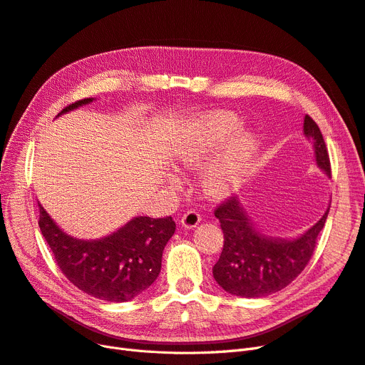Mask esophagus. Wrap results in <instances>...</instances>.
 Masks as SVG:
<instances>
[{
	"label": "esophagus",
	"instance_id": "34e87169",
	"mask_svg": "<svg viewBox=\"0 0 365 365\" xmlns=\"http://www.w3.org/2000/svg\"><path fill=\"white\" fill-rule=\"evenodd\" d=\"M180 222L185 228H194L200 222V215L195 210H187L186 213H183Z\"/></svg>",
	"mask_w": 365,
	"mask_h": 365
}]
</instances>
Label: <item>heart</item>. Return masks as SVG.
I'll list each match as a JSON object with an SVG mask.
<instances>
[{
  "label": "heart",
  "mask_w": 365,
  "mask_h": 365,
  "mask_svg": "<svg viewBox=\"0 0 365 365\" xmlns=\"http://www.w3.org/2000/svg\"><path fill=\"white\" fill-rule=\"evenodd\" d=\"M240 121L232 114H210L186 128L175 147V160L183 168H198L220 145L239 130ZM257 138L251 132L240 133L232 147L206 167L201 186L209 198L230 195L248 173L257 153Z\"/></svg>",
  "instance_id": "heart-1"
}]
</instances>
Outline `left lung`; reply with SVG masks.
Masks as SVG:
<instances>
[{"label":"left lung","mask_w":365,"mask_h":365,"mask_svg":"<svg viewBox=\"0 0 365 365\" xmlns=\"http://www.w3.org/2000/svg\"><path fill=\"white\" fill-rule=\"evenodd\" d=\"M304 135L313 141L316 165L331 178V164L316 121L304 117ZM329 209L305 233L293 239L275 237L259 230L240 198L225 200L215 210L221 222L224 247L213 266V278L227 292L240 298H262L289 286L308 264Z\"/></svg>","instance_id":"8db88e82"}]
</instances>
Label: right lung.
Here are the masks:
<instances>
[{
	"mask_svg": "<svg viewBox=\"0 0 365 365\" xmlns=\"http://www.w3.org/2000/svg\"><path fill=\"white\" fill-rule=\"evenodd\" d=\"M78 101L58 114L93 102ZM38 227L61 272L98 299L126 302L150 287L160 272L162 252L175 232L171 217H135L117 232L84 240L64 233L38 203Z\"/></svg>",
	"mask_w": 365,
	"mask_h": 365,
	"instance_id": "right-lung-1",
	"label": "right lung"
}]
</instances>
